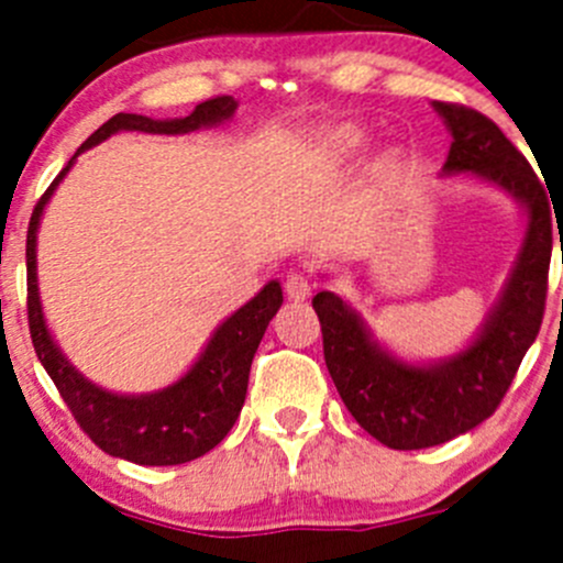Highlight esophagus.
I'll return each instance as SVG.
<instances>
[{
	"label": "esophagus",
	"instance_id": "esophagus-1",
	"mask_svg": "<svg viewBox=\"0 0 563 563\" xmlns=\"http://www.w3.org/2000/svg\"><path fill=\"white\" fill-rule=\"evenodd\" d=\"M310 288H313V280H310L305 272H288L286 277V294L291 299H305L310 294Z\"/></svg>",
	"mask_w": 563,
	"mask_h": 563
}]
</instances>
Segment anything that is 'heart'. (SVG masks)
Listing matches in <instances>:
<instances>
[{"mask_svg":"<svg viewBox=\"0 0 563 563\" xmlns=\"http://www.w3.org/2000/svg\"><path fill=\"white\" fill-rule=\"evenodd\" d=\"M367 135L365 130L354 128V124H343V128H334L332 133L327 135V146L332 155H354L365 146Z\"/></svg>","mask_w":563,"mask_h":563,"instance_id":"obj_1","label":"heart"}]
</instances>
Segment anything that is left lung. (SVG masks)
Masks as SVG:
<instances>
[{"instance_id":"8db88e82","label":"left lung","mask_w":563,"mask_h":563,"mask_svg":"<svg viewBox=\"0 0 563 563\" xmlns=\"http://www.w3.org/2000/svg\"><path fill=\"white\" fill-rule=\"evenodd\" d=\"M433 106L452 130L444 172H471L512 192L528 209V234L479 338L441 365L417 367L395 360L373 343L365 323L343 299L332 291L313 297L329 376L351 417L389 450L444 444L496 413L537 340L548 299L553 212L542 181L485 113L441 100Z\"/></svg>"}]
</instances>
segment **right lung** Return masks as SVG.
Instances as JSON below:
<instances>
[{
	"mask_svg": "<svg viewBox=\"0 0 563 563\" xmlns=\"http://www.w3.org/2000/svg\"><path fill=\"white\" fill-rule=\"evenodd\" d=\"M236 111V100L231 95H218L196 106V111L185 119H150L141 113H117L103 128L95 130L81 150L70 157L59 176L40 196L35 212L26 231V313H30V334L37 360L45 373L59 389L62 400L70 408L78 428L113 457L130 460L139 465H179L207 455L220 444L234 428L247 395V376L253 356L258 351L261 338L269 327L272 316L283 305L280 283L272 280L255 294L245 308L225 318L203 349L201 360L172 387L152 391V395L124 397L111 395L95 387L81 376L65 356L45 329L43 310L37 297V269L35 245L37 223L51 192L70 172L73 161L89 146L100 144L119 130H141V133H190L207 124L225 122Z\"/></svg>",
	"mask_w": 563,
	"mask_h": 563,
	"instance_id": "1",
	"label": "right lung"
}]
</instances>
